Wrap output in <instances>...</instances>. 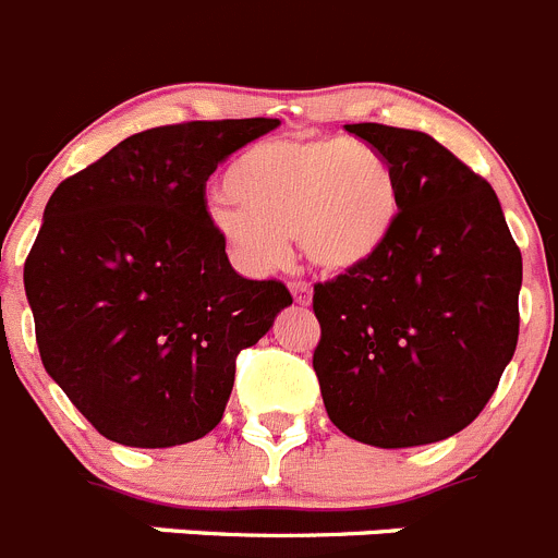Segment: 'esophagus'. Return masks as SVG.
<instances>
[{"label": "esophagus", "mask_w": 558, "mask_h": 558, "mask_svg": "<svg viewBox=\"0 0 558 558\" xmlns=\"http://www.w3.org/2000/svg\"><path fill=\"white\" fill-rule=\"evenodd\" d=\"M289 289H291V294H294V300L300 305L311 303V283H308V280H291Z\"/></svg>", "instance_id": "obj_1"}]
</instances>
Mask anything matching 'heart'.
I'll list each match as a JSON object with an SVG mask.
<instances>
[{
  "instance_id": "heart-1",
  "label": "heart",
  "mask_w": 558,
  "mask_h": 558,
  "mask_svg": "<svg viewBox=\"0 0 558 558\" xmlns=\"http://www.w3.org/2000/svg\"><path fill=\"white\" fill-rule=\"evenodd\" d=\"M233 203L208 211L217 236L247 272L280 267L296 239L322 272H350L383 250L399 217V181L368 143L283 137L258 143L226 173Z\"/></svg>"
}]
</instances>
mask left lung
I'll list each match as a JSON object with an SVG mask.
<instances>
[{
	"label": "left lung",
	"instance_id": "left-lung-1",
	"mask_svg": "<svg viewBox=\"0 0 558 558\" xmlns=\"http://www.w3.org/2000/svg\"><path fill=\"white\" fill-rule=\"evenodd\" d=\"M399 181V217L374 258L314 286V350L343 435L408 449L465 429L518 347L520 247L496 192L415 129L350 123Z\"/></svg>",
	"mask_w": 558,
	"mask_h": 558
}]
</instances>
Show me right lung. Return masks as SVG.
Here are the masks:
<instances>
[{
	"label": "right lung",
	"instance_id": "add662e5",
	"mask_svg": "<svg viewBox=\"0 0 558 558\" xmlns=\"http://www.w3.org/2000/svg\"><path fill=\"white\" fill-rule=\"evenodd\" d=\"M278 118L132 134L68 175L24 264L40 361L114 444L168 449L220 424L239 352L280 308L283 280L231 267L206 206L228 154Z\"/></svg>",
	"mask_w": 558,
	"mask_h": 558
}]
</instances>
